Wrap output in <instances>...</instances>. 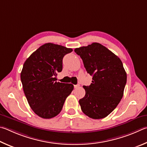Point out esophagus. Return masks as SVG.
I'll return each instance as SVG.
<instances>
[{"mask_svg": "<svg viewBox=\"0 0 147 147\" xmlns=\"http://www.w3.org/2000/svg\"><path fill=\"white\" fill-rule=\"evenodd\" d=\"M79 86H80V85H79V84H76V85H74V88H79Z\"/></svg>", "mask_w": 147, "mask_h": 147, "instance_id": "34e87169", "label": "esophagus"}]
</instances>
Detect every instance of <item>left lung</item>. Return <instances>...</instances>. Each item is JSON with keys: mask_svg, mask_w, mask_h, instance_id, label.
<instances>
[{"mask_svg": "<svg viewBox=\"0 0 147 147\" xmlns=\"http://www.w3.org/2000/svg\"><path fill=\"white\" fill-rule=\"evenodd\" d=\"M87 73L92 76L86 94L79 100L84 114L94 119L107 117L119 103L127 83V73L121 59L105 46L94 42L76 48Z\"/></svg>", "mask_w": 147, "mask_h": 147, "instance_id": "obj_1", "label": "left lung"}]
</instances>
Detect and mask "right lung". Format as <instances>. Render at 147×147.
I'll list each match as a JSON object with an SVG mask.
<instances>
[{"instance_id":"obj_1","label":"right lung","mask_w":147,"mask_h":147,"mask_svg":"<svg viewBox=\"0 0 147 147\" xmlns=\"http://www.w3.org/2000/svg\"><path fill=\"white\" fill-rule=\"evenodd\" d=\"M73 51L61 45L46 43L34 51L23 65L20 79L31 109L44 119L55 117L74 89L72 84L57 82L63 69V59Z\"/></svg>"}]
</instances>
